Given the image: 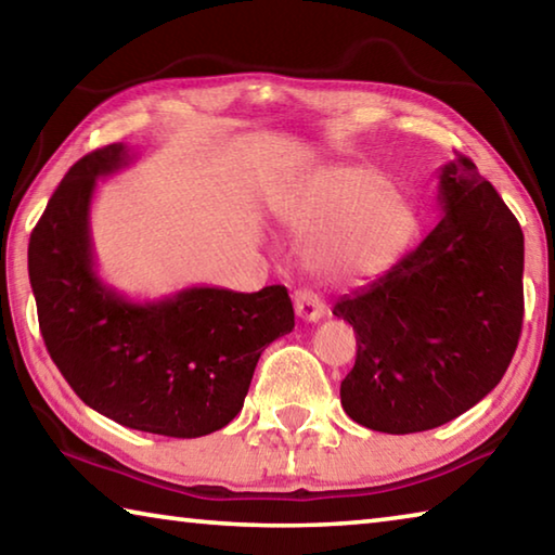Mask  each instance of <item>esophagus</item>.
Returning a JSON list of instances; mask_svg holds the SVG:
<instances>
[{
	"label": "esophagus",
	"instance_id": "34e87169",
	"mask_svg": "<svg viewBox=\"0 0 555 555\" xmlns=\"http://www.w3.org/2000/svg\"><path fill=\"white\" fill-rule=\"evenodd\" d=\"M296 306V315L306 323H318L325 315V304L321 296L313 294V291H298L294 298Z\"/></svg>",
	"mask_w": 555,
	"mask_h": 555
}]
</instances>
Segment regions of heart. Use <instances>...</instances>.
I'll list each match as a JSON object with an SVG mask.
<instances>
[{
    "label": "heart",
    "instance_id": "obj_1",
    "mask_svg": "<svg viewBox=\"0 0 555 555\" xmlns=\"http://www.w3.org/2000/svg\"><path fill=\"white\" fill-rule=\"evenodd\" d=\"M281 218L306 247L318 274L362 281L391 269L416 232V210L364 168H327L308 176L288 195Z\"/></svg>",
    "mask_w": 555,
    "mask_h": 555
}]
</instances>
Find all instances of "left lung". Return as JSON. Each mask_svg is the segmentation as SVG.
Listing matches in <instances>:
<instances>
[{
    "instance_id": "1",
    "label": "left lung",
    "mask_w": 555,
    "mask_h": 555,
    "mask_svg": "<svg viewBox=\"0 0 555 555\" xmlns=\"http://www.w3.org/2000/svg\"><path fill=\"white\" fill-rule=\"evenodd\" d=\"M438 205L443 215L416 249L333 308L357 335L343 409L382 434H418L473 409L519 343V222L467 156L440 168Z\"/></svg>"
}]
</instances>
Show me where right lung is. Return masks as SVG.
<instances>
[{
  "label": "right lung",
  "mask_w": 555,
  "mask_h": 555,
  "mask_svg": "<svg viewBox=\"0 0 555 555\" xmlns=\"http://www.w3.org/2000/svg\"><path fill=\"white\" fill-rule=\"evenodd\" d=\"M125 144L82 156L29 240V279L51 360L73 391L117 424L198 438L237 416L264 347L294 331L284 286H193L131 300L100 279L90 234L98 181L134 162Z\"/></svg>",
  "instance_id": "obj_1"
}]
</instances>
